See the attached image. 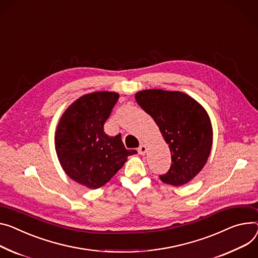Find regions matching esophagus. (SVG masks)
I'll return each instance as SVG.
<instances>
[{"instance_id": "esophagus-1", "label": "esophagus", "mask_w": 258, "mask_h": 258, "mask_svg": "<svg viewBox=\"0 0 258 258\" xmlns=\"http://www.w3.org/2000/svg\"><path fill=\"white\" fill-rule=\"evenodd\" d=\"M138 154L140 155H145L147 153V146L146 145H142L140 146V148H138Z\"/></svg>"}]
</instances>
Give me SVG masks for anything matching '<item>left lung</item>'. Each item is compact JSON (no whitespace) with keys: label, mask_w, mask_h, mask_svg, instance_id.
<instances>
[{"label":"left lung","mask_w":258,"mask_h":258,"mask_svg":"<svg viewBox=\"0 0 258 258\" xmlns=\"http://www.w3.org/2000/svg\"><path fill=\"white\" fill-rule=\"evenodd\" d=\"M137 103L159 127L171 154L162 182L182 186L200 172L211 153L213 130L203 106L181 92L147 90L135 95Z\"/></svg>","instance_id":"1"}]
</instances>
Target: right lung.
<instances>
[{
  "instance_id": "right-lung-1",
  "label": "right lung",
  "mask_w": 258,
  "mask_h": 258,
  "mask_svg": "<svg viewBox=\"0 0 258 258\" xmlns=\"http://www.w3.org/2000/svg\"><path fill=\"white\" fill-rule=\"evenodd\" d=\"M118 94L96 92L72 103L62 115L55 132V151L70 179L91 189L106 184L137 152L127 150L121 134L104 132Z\"/></svg>"
}]
</instances>
